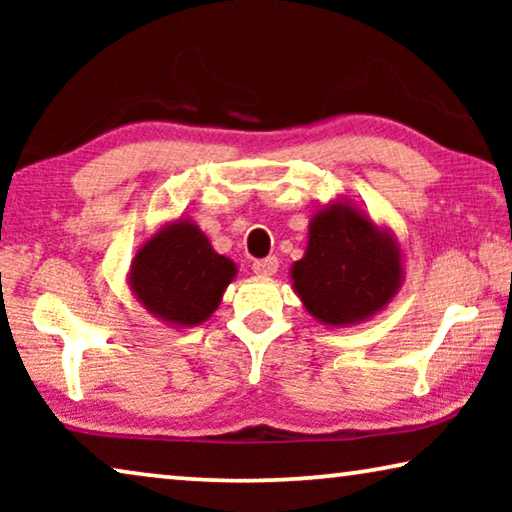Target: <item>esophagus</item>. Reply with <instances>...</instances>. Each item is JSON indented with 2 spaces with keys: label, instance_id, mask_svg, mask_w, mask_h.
<instances>
[{
  "label": "esophagus",
  "instance_id": "34e87169",
  "mask_svg": "<svg viewBox=\"0 0 512 512\" xmlns=\"http://www.w3.org/2000/svg\"><path fill=\"white\" fill-rule=\"evenodd\" d=\"M279 268V261L275 256H268V258H261V261H254L251 265V270L256 272V277H272Z\"/></svg>",
  "mask_w": 512,
  "mask_h": 512
}]
</instances>
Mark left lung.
<instances>
[{"label":"left lung","mask_w":512,"mask_h":512,"mask_svg":"<svg viewBox=\"0 0 512 512\" xmlns=\"http://www.w3.org/2000/svg\"><path fill=\"white\" fill-rule=\"evenodd\" d=\"M289 275L314 319L354 326L380 314L401 291L403 249L394 230L349 198H335L312 214L307 249Z\"/></svg>","instance_id":"1"}]
</instances>
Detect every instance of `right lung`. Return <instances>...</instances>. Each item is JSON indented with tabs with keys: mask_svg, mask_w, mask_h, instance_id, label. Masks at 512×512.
<instances>
[{
	"mask_svg": "<svg viewBox=\"0 0 512 512\" xmlns=\"http://www.w3.org/2000/svg\"><path fill=\"white\" fill-rule=\"evenodd\" d=\"M237 265L216 254L188 216L167 221L146 237L130 263V293L146 312L172 328H193L221 305Z\"/></svg>",
	"mask_w": 512,
	"mask_h": 512,
	"instance_id": "1",
	"label": "right lung"
}]
</instances>
